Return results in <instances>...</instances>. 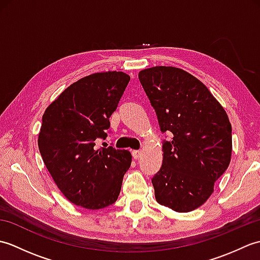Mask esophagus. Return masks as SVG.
Returning <instances> with one entry per match:
<instances>
[{
	"mask_svg": "<svg viewBox=\"0 0 260 260\" xmlns=\"http://www.w3.org/2000/svg\"><path fill=\"white\" fill-rule=\"evenodd\" d=\"M132 154H133V157L134 158H140L141 157V155H142V151H140V150H135V151H133V153H132Z\"/></svg>",
	"mask_w": 260,
	"mask_h": 260,
	"instance_id": "obj_1",
	"label": "esophagus"
}]
</instances>
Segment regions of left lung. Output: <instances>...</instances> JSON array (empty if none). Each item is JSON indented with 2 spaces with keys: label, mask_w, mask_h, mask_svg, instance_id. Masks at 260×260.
Here are the masks:
<instances>
[{
  "label": "left lung",
  "mask_w": 260,
  "mask_h": 260,
  "mask_svg": "<svg viewBox=\"0 0 260 260\" xmlns=\"http://www.w3.org/2000/svg\"><path fill=\"white\" fill-rule=\"evenodd\" d=\"M139 79L157 116L163 162L152 178L156 201L189 212L208 200L214 182L227 170L233 150L231 124L208 88L186 71L153 67Z\"/></svg>",
  "instance_id": "8db88e82"
}]
</instances>
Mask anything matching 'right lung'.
<instances>
[{
  "mask_svg": "<svg viewBox=\"0 0 260 260\" xmlns=\"http://www.w3.org/2000/svg\"><path fill=\"white\" fill-rule=\"evenodd\" d=\"M129 80L121 71L84 77L42 116L39 151L59 190L76 206L102 209L119 196L131 153L113 146L97 148L96 142L106 140L109 117Z\"/></svg>",
  "mask_w": 260,
  "mask_h": 260,
  "instance_id": "obj_1",
  "label": "right lung"
}]
</instances>
